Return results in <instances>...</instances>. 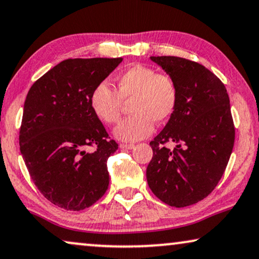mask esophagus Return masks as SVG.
<instances>
[{"mask_svg": "<svg viewBox=\"0 0 259 259\" xmlns=\"http://www.w3.org/2000/svg\"><path fill=\"white\" fill-rule=\"evenodd\" d=\"M120 148H123V149H133V148H135V144L134 143H120Z\"/></svg>", "mask_w": 259, "mask_h": 259, "instance_id": "1", "label": "esophagus"}]
</instances>
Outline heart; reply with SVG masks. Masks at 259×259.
Instances as JSON below:
<instances>
[{
  "label": "heart",
  "instance_id": "1",
  "mask_svg": "<svg viewBox=\"0 0 259 259\" xmlns=\"http://www.w3.org/2000/svg\"><path fill=\"white\" fill-rule=\"evenodd\" d=\"M132 116L115 129V136L136 142L150 136L154 122L165 123L174 115L179 103V86L174 77L153 67L134 65L117 78V91L109 82L96 86L90 98L92 111L105 124L118 122L123 102H130Z\"/></svg>",
  "mask_w": 259,
  "mask_h": 259
}]
</instances>
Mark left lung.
<instances>
[{
  "label": "left lung",
  "mask_w": 259,
  "mask_h": 259,
  "mask_svg": "<svg viewBox=\"0 0 259 259\" xmlns=\"http://www.w3.org/2000/svg\"><path fill=\"white\" fill-rule=\"evenodd\" d=\"M150 59L177 80L179 103L150 142L147 181L164 204L186 207L211 194L229 163L236 134L230 98L223 81L201 64L165 55ZM168 142L177 147L168 150Z\"/></svg>",
  "instance_id": "8db88e82"
}]
</instances>
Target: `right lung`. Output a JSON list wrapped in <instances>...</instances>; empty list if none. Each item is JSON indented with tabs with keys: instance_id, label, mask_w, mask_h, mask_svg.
I'll return each mask as SVG.
<instances>
[{
	"instance_id": "1",
	"label": "right lung",
	"mask_w": 259,
	"mask_h": 259,
	"mask_svg": "<svg viewBox=\"0 0 259 259\" xmlns=\"http://www.w3.org/2000/svg\"><path fill=\"white\" fill-rule=\"evenodd\" d=\"M122 60L66 59L27 94L20 151L34 185L58 207L85 209L108 189L106 162L118 144L92 111L90 98ZM89 146L95 150L86 152Z\"/></svg>"
}]
</instances>
